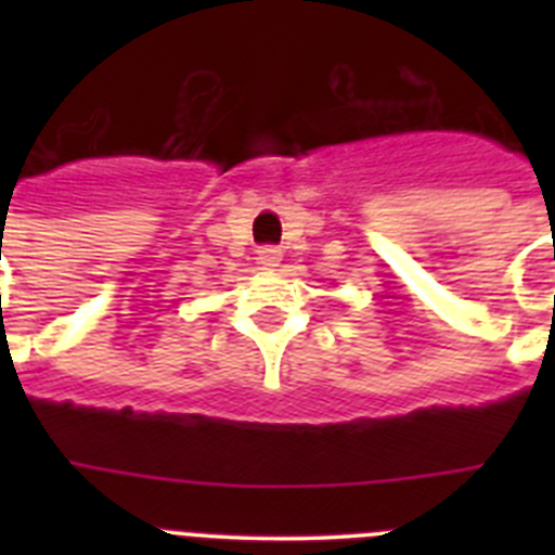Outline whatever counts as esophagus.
Segmentation results:
<instances>
[{
  "label": "esophagus",
  "instance_id": "1",
  "mask_svg": "<svg viewBox=\"0 0 555 555\" xmlns=\"http://www.w3.org/2000/svg\"><path fill=\"white\" fill-rule=\"evenodd\" d=\"M258 263H261L263 269H269V272H272V269L281 263V249H278V247H258Z\"/></svg>",
  "mask_w": 555,
  "mask_h": 555
}]
</instances>
